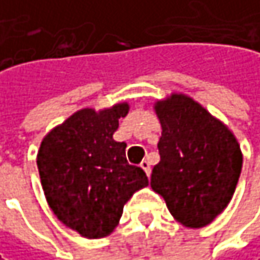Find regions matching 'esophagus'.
<instances>
[{"label":"esophagus","instance_id":"esophagus-1","mask_svg":"<svg viewBox=\"0 0 260 260\" xmlns=\"http://www.w3.org/2000/svg\"><path fill=\"white\" fill-rule=\"evenodd\" d=\"M140 167L144 170V173H146V174H147V177H149V176H150V164H149V160H143Z\"/></svg>","mask_w":260,"mask_h":260}]
</instances>
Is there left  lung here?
<instances>
[{
	"instance_id": "left-lung-1",
	"label": "left lung",
	"mask_w": 260,
	"mask_h": 260,
	"mask_svg": "<svg viewBox=\"0 0 260 260\" xmlns=\"http://www.w3.org/2000/svg\"><path fill=\"white\" fill-rule=\"evenodd\" d=\"M160 122L150 186L171 216L186 228L210 224L231 202L243 168V152L234 132L186 93L157 100Z\"/></svg>"
}]
</instances>
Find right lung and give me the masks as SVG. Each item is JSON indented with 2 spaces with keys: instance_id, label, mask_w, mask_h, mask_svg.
<instances>
[{
  "instance_id": "right-lung-1",
  "label": "right lung",
  "mask_w": 260,
  "mask_h": 260,
  "mask_svg": "<svg viewBox=\"0 0 260 260\" xmlns=\"http://www.w3.org/2000/svg\"><path fill=\"white\" fill-rule=\"evenodd\" d=\"M128 103L82 108L43 138L37 167L49 207L84 238H104L119 224L123 205L149 186L146 173L129 165L125 143L113 140Z\"/></svg>"
}]
</instances>
